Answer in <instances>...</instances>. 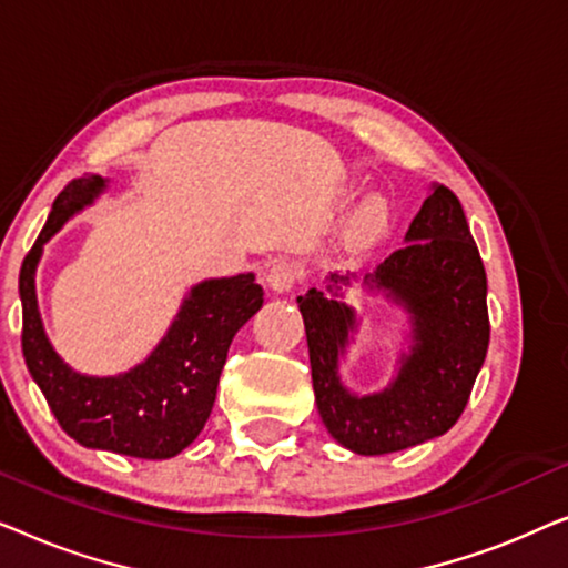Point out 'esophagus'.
<instances>
[{
	"mask_svg": "<svg viewBox=\"0 0 568 568\" xmlns=\"http://www.w3.org/2000/svg\"><path fill=\"white\" fill-rule=\"evenodd\" d=\"M302 278H305V268H302L297 261L282 258V261H276L274 266L268 268L266 284H268L274 292H290L294 284L302 282Z\"/></svg>",
	"mask_w": 568,
	"mask_h": 568,
	"instance_id": "34e87169",
	"label": "esophagus"
}]
</instances>
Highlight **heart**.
I'll use <instances>...</instances> for the list:
<instances>
[{
	"instance_id": "obj_1",
	"label": "heart",
	"mask_w": 568,
	"mask_h": 568,
	"mask_svg": "<svg viewBox=\"0 0 568 568\" xmlns=\"http://www.w3.org/2000/svg\"><path fill=\"white\" fill-rule=\"evenodd\" d=\"M387 224V209L379 201H367L354 216L352 232L356 240H375Z\"/></svg>"
}]
</instances>
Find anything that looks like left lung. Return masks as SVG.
<instances>
[{"label":"left lung","instance_id":"1","mask_svg":"<svg viewBox=\"0 0 568 568\" xmlns=\"http://www.w3.org/2000/svg\"><path fill=\"white\" fill-rule=\"evenodd\" d=\"M406 243L367 276L403 302L414 321L416 344L387 390L354 398L338 383L352 310L317 290L297 300L317 410L331 437L359 455L398 453L445 434L468 406L488 352L486 268L460 199L447 185L424 201ZM338 284H348V276L331 274L328 290L338 294Z\"/></svg>","mask_w":568,"mask_h":568}]
</instances>
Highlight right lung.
<instances>
[{"label":"right lung","mask_w":568,"mask_h":568,"mask_svg":"<svg viewBox=\"0 0 568 568\" xmlns=\"http://www.w3.org/2000/svg\"><path fill=\"white\" fill-rule=\"evenodd\" d=\"M103 185L100 175L69 181L22 261V356L69 437L84 447L165 460L189 447L204 429L227 348L235 333L261 310L263 290L253 274L193 286L173 328L144 364L119 377L77 375L59 359L43 333L36 302V266L45 240L88 206Z\"/></svg>","instance_id":"right-lung-1"}]
</instances>
